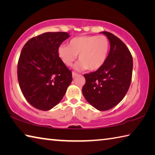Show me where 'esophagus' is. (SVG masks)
I'll return each instance as SVG.
<instances>
[{
	"mask_svg": "<svg viewBox=\"0 0 155 155\" xmlns=\"http://www.w3.org/2000/svg\"><path fill=\"white\" fill-rule=\"evenodd\" d=\"M72 78H75L76 77H77V76H78V74H77V73L74 72H73L72 73Z\"/></svg>",
	"mask_w": 155,
	"mask_h": 155,
	"instance_id": "obj_1",
	"label": "esophagus"
}]
</instances>
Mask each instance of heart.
I'll return each mask as SVG.
<instances>
[{
	"label": "heart",
	"mask_w": 155,
	"mask_h": 155,
	"mask_svg": "<svg viewBox=\"0 0 155 155\" xmlns=\"http://www.w3.org/2000/svg\"><path fill=\"white\" fill-rule=\"evenodd\" d=\"M109 41L104 35H86L72 38L68 46L61 45L57 53L59 58L67 66H71L78 55L80 62L75 68L96 71L104 64L109 54Z\"/></svg>",
	"instance_id": "obj_1"
}]
</instances>
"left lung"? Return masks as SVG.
<instances>
[{
	"mask_svg": "<svg viewBox=\"0 0 155 155\" xmlns=\"http://www.w3.org/2000/svg\"><path fill=\"white\" fill-rule=\"evenodd\" d=\"M110 43V51L104 64L90 74H84L82 89L89 103L99 111L114 108L124 98L131 83L133 57L123 41L107 31H103Z\"/></svg>",
	"mask_w": 155,
	"mask_h": 155,
	"instance_id": "1",
	"label": "left lung"
}]
</instances>
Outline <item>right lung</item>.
<instances>
[{"label": "right lung", "mask_w": 155, "mask_h": 155, "mask_svg": "<svg viewBox=\"0 0 155 155\" xmlns=\"http://www.w3.org/2000/svg\"><path fill=\"white\" fill-rule=\"evenodd\" d=\"M65 32H46L30 39L21 51L18 79L25 98L35 108L48 111L60 103L72 81V72L57 51L69 38Z\"/></svg>", "instance_id": "right-lung-1"}]
</instances>
